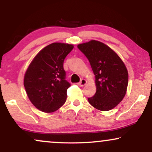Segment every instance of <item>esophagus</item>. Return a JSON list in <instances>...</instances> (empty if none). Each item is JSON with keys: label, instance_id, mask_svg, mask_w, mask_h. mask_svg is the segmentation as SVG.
<instances>
[{"label": "esophagus", "instance_id": "34e87169", "mask_svg": "<svg viewBox=\"0 0 152 152\" xmlns=\"http://www.w3.org/2000/svg\"><path fill=\"white\" fill-rule=\"evenodd\" d=\"M86 80L84 79V78H82L78 84V86H83L85 84H86Z\"/></svg>", "mask_w": 152, "mask_h": 152}]
</instances>
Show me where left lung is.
<instances>
[{"mask_svg": "<svg viewBox=\"0 0 152 152\" xmlns=\"http://www.w3.org/2000/svg\"><path fill=\"white\" fill-rule=\"evenodd\" d=\"M88 58L96 78V91L88 99L92 106L109 111L121 102L128 86V71L121 59L102 42L91 41L78 45Z\"/></svg>", "mask_w": 152, "mask_h": 152, "instance_id": "left-lung-1", "label": "left lung"}]
</instances>
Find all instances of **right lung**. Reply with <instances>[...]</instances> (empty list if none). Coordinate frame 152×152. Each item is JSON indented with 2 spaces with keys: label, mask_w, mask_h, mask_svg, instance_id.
Segmentation results:
<instances>
[{
  "label": "right lung",
  "mask_w": 152,
  "mask_h": 152,
  "mask_svg": "<svg viewBox=\"0 0 152 152\" xmlns=\"http://www.w3.org/2000/svg\"><path fill=\"white\" fill-rule=\"evenodd\" d=\"M74 48L71 44L53 43L36 56L24 76L23 84L34 105L43 112L58 110L66 102L67 89L64 59Z\"/></svg>",
  "instance_id": "right-lung-1"
}]
</instances>
